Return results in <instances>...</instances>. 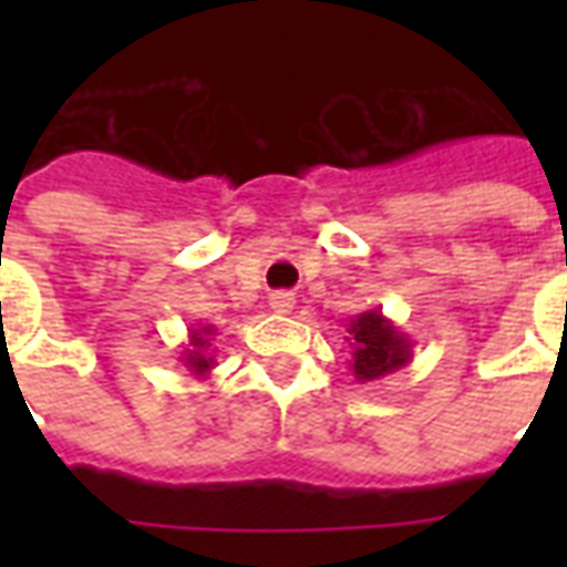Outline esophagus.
Masks as SVG:
<instances>
[{
	"instance_id": "obj_1",
	"label": "esophagus",
	"mask_w": 567,
	"mask_h": 567,
	"mask_svg": "<svg viewBox=\"0 0 567 567\" xmlns=\"http://www.w3.org/2000/svg\"><path fill=\"white\" fill-rule=\"evenodd\" d=\"M270 309L272 312H291L295 309V295L291 291H276V295H270Z\"/></svg>"
}]
</instances>
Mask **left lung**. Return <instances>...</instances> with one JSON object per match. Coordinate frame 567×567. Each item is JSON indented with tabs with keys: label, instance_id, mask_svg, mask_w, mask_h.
Instances as JSON below:
<instances>
[{
	"label": "left lung",
	"instance_id": "8db88e82",
	"mask_svg": "<svg viewBox=\"0 0 567 567\" xmlns=\"http://www.w3.org/2000/svg\"><path fill=\"white\" fill-rule=\"evenodd\" d=\"M346 331H349L346 340L352 346L349 370L358 382L382 380L413 361V340L404 331H398L394 321L382 316V309L358 312L346 324Z\"/></svg>",
	"mask_w": 567,
	"mask_h": 567
}]
</instances>
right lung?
I'll use <instances>...</instances> for the list:
<instances>
[{
    "label": "right lung",
    "mask_w": 567,
    "mask_h": 567,
    "mask_svg": "<svg viewBox=\"0 0 567 567\" xmlns=\"http://www.w3.org/2000/svg\"><path fill=\"white\" fill-rule=\"evenodd\" d=\"M212 337H215V328H212V324H206V328H190V331H187V346L185 352H182V361H185V368L190 370V377H197V380H206L209 370L215 368V355L209 352Z\"/></svg>",
    "instance_id": "obj_1"
}]
</instances>
